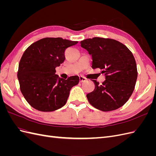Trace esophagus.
I'll return each instance as SVG.
<instances>
[{"label":"esophagus","mask_w":156,"mask_h":156,"mask_svg":"<svg viewBox=\"0 0 156 156\" xmlns=\"http://www.w3.org/2000/svg\"><path fill=\"white\" fill-rule=\"evenodd\" d=\"M86 81H87V79H86L85 77H82V76L79 77V81H80V83H83V82H85Z\"/></svg>","instance_id":"obj_1"}]
</instances>
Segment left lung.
Segmentation results:
<instances>
[{"instance_id": "8db88e82", "label": "left lung", "mask_w": 156, "mask_h": 156, "mask_svg": "<svg viewBox=\"0 0 156 156\" xmlns=\"http://www.w3.org/2000/svg\"><path fill=\"white\" fill-rule=\"evenodd\" d=\"M80 43L92 55V68L103 69L101 73L105 75L101 84L93 80L95 88L87 95L89 103L102 111L123 106L133 93L137 79L133 54L125 45L113 39L95 37Z\"/></svg>"}]
</instances>
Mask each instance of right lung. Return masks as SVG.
Segmentation results:
<instances>
[{
    "instance_id": "obj_1",
    "label": "right lung",
    "mask_w": 156,
    "mask_h": 156,
    "mask_svg": "<svg viewBox=\"0 0 156 156\" xmlns=\"http://www.w3.org/2000/svg\"><path fill=\"white\" fill-rule=\"evenodd\" d=\"M78 41L61 37H45L31 44L19 64L17 78L27 101L35 109L51 112L62 107L69 91L77 85V75L66 80L56 75V67L64 62L65 50Z\"/></svg>"
}]
</instances>
